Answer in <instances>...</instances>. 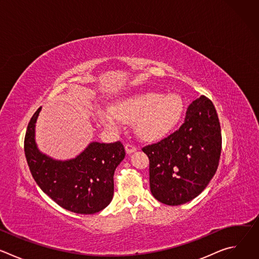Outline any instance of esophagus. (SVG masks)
Returning <instances> with one entry per match:
<instances>
[{"mask_svg": "<svg viewBox=\"0 0 259 259\" xmlns=\"http://www.w3.org/2000/svg\"><path fill=\"white\" fill-rule=\"evenodd\" d=\"M136 146H134L133 144H129V143H127L126 145H125V151H126V153L128 154V155H130V154H132V153H134V152H136Z\"/></svg>", "mask_w": 259, "mask_h": 259, "instance_id": "34e87169", "label": "esophagus"}]
</instances>
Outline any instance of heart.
I'll use <instances>...</instances> for the list:
<instances>
[{
  "label": "heart",
  "instance_id": "obj_1",
  "mask_svg": "<svg viewBox=\"0 0 259 259\" xmlns=\"http://www.w3.org/2000/svg\"><path fill=\"white\" fill-rule=\"evenodd\" d=\"M182 110L183 100L178 94L140 91L117 99L110 108L97 109L96 117L110 129L120 128L122 121H135L134 128L140 137L156 139L174 127Z\"/></svg>",
  "mask_w": 259,
  "mask_h": 259
}]
</instances>
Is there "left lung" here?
Returning <instances> with one entry per match:
<instances>
[{
	"label": "left lung",
	"instance_id": "1",
	"mask_svg": "<svg viewBox=\"0 0 259 259\" xmlns=\"http://www.w3.org/2000/svg\"><path fill=\"white\" fill-rule=\"evenodd\" d=\"M142 152L150 159V186L161 203L178 206L198 197L214 176L221 152L216 109L201 96L188 108L179 130Z\"/></svg>",
	"mask_w": 259,
	"mask_h": 259
}]
</instances>
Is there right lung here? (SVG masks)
<instances>
[{
	"label": "right lung",
	"mask_w": 259,
	"mask_h": 259,
	"mask_svg": "<svg viewBox=\"0 0 259 259\" xmlns=\"http://www.w3.org/2000/svg\"><path fill=\"white\" fill-rule=\"evenodd\" d=\"M41 109L30 119L24 138L25 158L34 181L65 210L78 214L101 211L113 200L114 173L126 155L123 144L92 141L75 158L54 159L42 153L35 141Z\"/></svg>",
	"instance_id": "right-lung-1"
}]
</instances>
